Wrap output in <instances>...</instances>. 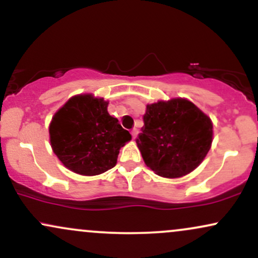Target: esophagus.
<instances>
[{
  "label": "esophagus",
  "instance_id": "34e87169",
  "mask_svg": "<svg viewBox=\"0 0 258 258\" xmlns=\"http://www.w3.org/2000/svg\"><path fill=\"white\" fill-rule=\"evenodd\" d=\"M131 135H132V138L136 139V137H137V135H138V130L137 128H133L132 132H131Z\"/></svg>",
  "mask_w": 258,
  "mask_h": 258
}]
</instances>
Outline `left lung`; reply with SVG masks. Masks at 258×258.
<instances>
[{
  "mask_svg": "<svg viewBox=\"0 0 258 258\" xmlns=\"http://www.w3.org/2000/svg\"><path fill=\"white\" fill-rule=\"evenodd\" d=\"M137 146L150 170L177 178L195 170L212 143V122L186 99L147 105Z\"/></svg>",
  "mask_w": 258,
  "mask_h": 258,
  "instance_id": "obj_1",
  "label": "left lung"
}]
</instances>
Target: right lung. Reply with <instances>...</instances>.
I'll return each mask as SVG.
<instances>
[{"instance_id": "right-lung-1", "label": "right lung", "mask_w": 258, "mask_h": 258, "mask_svg": "<svg viewBox=\"0 0 258 258\" xmlns=\"http://www.w3.org/2000/svg\"><path fill=\"white\" fill-rule=\"evenodd\" d=\"M108 102L80 94L68 100L53 116L49 139L65 167L96 176L116 165L121 147L131 139L119 120L109 115Z\"/></svg>"}]
</instances>
